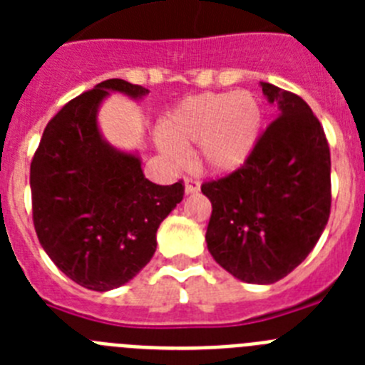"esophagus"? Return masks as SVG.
<instances>
[{
    "label": "esophagus",
    "instance_id": "1",
    "mask_svg": "<svg viewBox=\"0 0 365 365\" xmlns=\"http://www.w3.org/2000/svg\"><path fill=\"white\" fill-rule=\"evenodd\" d=\"M201 190L197 179H186L185 180V193L186 195H192V193H197Z\"/></svg>",
    "mask_w": 365,
    "mask_h": 365
}]
</instances>
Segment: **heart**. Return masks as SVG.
Returning a JSON list of instances; mask_svg holds the SVG:
<instances>
[{
    "instance_id": "heart-1",
    "label": "heart",
    "mask_w": 365,
    "mask_h": 365,
    "mask_svg": "<svg viewBox=\"0 0 365 365\" xmlns=\"http://www.w3.org/2000/svg\"><path fill=\"white\" fill-rule=\"evenodd\" d=\"M263 125V109L250 93L190 96L160 124L159 151L172 166L185 163V148L199 144V166L212 173L240 170L252 155Z\"/></svg>"
}]
</instances>
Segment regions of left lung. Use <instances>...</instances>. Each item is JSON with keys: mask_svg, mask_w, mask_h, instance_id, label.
<instances>
[{"mask_svg": "<svg viewBox=\"0 0 365 365\" xmlns=\"http://www.w3.org/2000/svg\"><path fill=\"white\" fill-rule=\"evenodd\" d=\"M278 118L247 163L201 192L212 202L208 252L245 283L270 285L309 256L331 214V153L307 102L261 82Z\"/></svg>", "mask_w": 365, "mask_h": 365, "instance_id": "obj_1", "label": "left lung"}]
</instances>
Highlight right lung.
<instances>
[{"mask_svg": "<svg viewBox=\"0 0 365 365\" xmlns=\"http://www.w3.org/2000/svg\"><path fill=\"white\" fill-rule=\"evenodd\" d=\"M111 93L140 100L150 91L120 78L96 83L51 118L31 163L40 245L67 278L98 292L124 285L150 263L157 228L185 195L180 180L155 185L137 153L102 137L96 117Z\"/></svg>", "mask_w": 365, "mask_h": 365, "instance_id": "1", "label": "right lung"}]
</instances>
